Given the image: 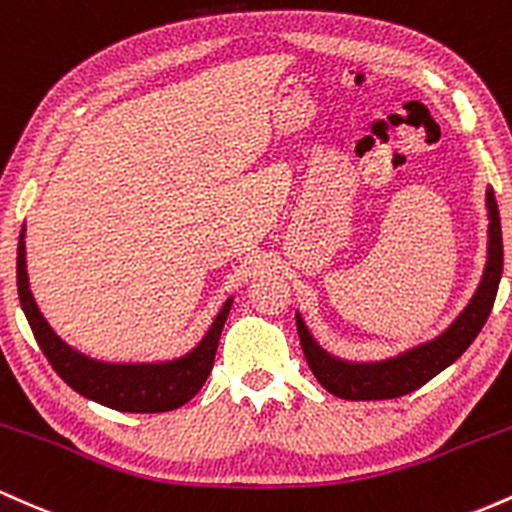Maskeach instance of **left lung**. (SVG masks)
Listing matches in <instances>:
<instances>
[{
    "mask_svg": "<svg viewBox=\"0 0 512 512\" xmlns=\"http://www.w3.org/2000/svg\"><path fill=\"white\" fill-rule=\"evenodd\" d=\"M486 205L491 222H488V263L484 278H481L479 290H476L469 307L435 341L413 348L409 353L399 355V358L387 360V363L350 365L326 355L314 343V338L309 336L307 326L297 314V333H300L304 358H307L309 370L314 372V377L326 392L350 401L396 399V396L421 389L423 384L440 375L447 365L455 363L459 355L472 346L474 338L484 329L488 314H491L498 283H501L503 275L501 215H498V203L493 191L486 193Z\"/></svg>",
    "mask_w": 512,
    "mask_h": 512,
    "instance_id": "8db88e82",
    "label": "left lung"
}]
</instances>
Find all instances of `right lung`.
Wrapping results in <instances>:
<instances>
[{
  "mask_svg": "<svg viewBox=\"0 0 512 512\" xmlns=\"http://www.w3.org/2000/svg\"><path fill=\"white\" fill-rule=\"evenodd\" d=\"M16 285H19L21 309L31 324L33 336L57 375L86 399L128 413L174 411L200 392V387L208 380L212 363H215L222 326H225L229 307H232V300H227L222 312L212 321L208 336L186 358L162 365H108L96 363V360H89L86 355L72 350L38 312L31 290H28L24 229H21L19 251H16Z\"/></svg>",
  "mask_w": 512,
  "mask_h": 512,
  "instance_id": "obj_1",
  "label": "right lung"
}]
</instances>
